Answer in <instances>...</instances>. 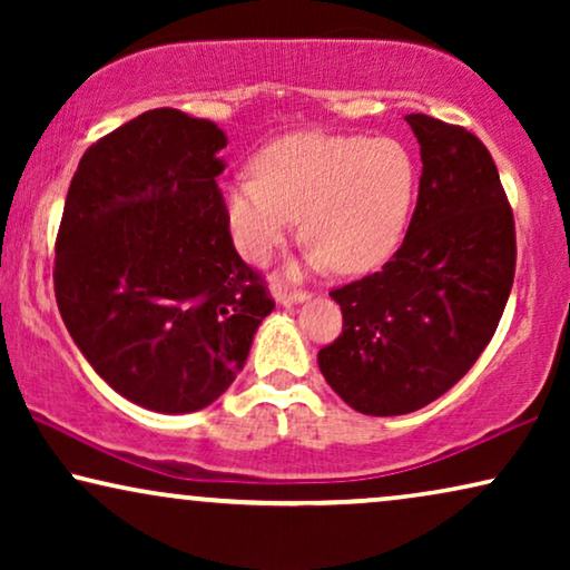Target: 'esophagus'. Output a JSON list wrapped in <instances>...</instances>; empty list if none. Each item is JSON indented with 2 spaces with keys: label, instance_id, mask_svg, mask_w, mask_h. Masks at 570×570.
Segmentation results:
<instances>
[{
  "label": "esophagus",
  "instance_id": "34e87169",
  "mask_svg": "<svg viewBox=\"0 0 570 570\" xmlns=\"http://www.w3.org/2000/svg\"><path fill=\"white\" fill-rule=\"evenodd\" d=\"M275 301L283 303V306H293V303H303L308 301V293L306 291H293V287H283V285H275Z\"/></svg>",
  "mask_w": 570,
  "mask_h": 570
}]
</instances>
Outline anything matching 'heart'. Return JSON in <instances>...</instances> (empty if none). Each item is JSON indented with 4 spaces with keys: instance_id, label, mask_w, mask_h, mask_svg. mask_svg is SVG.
<instances>
[{
    "instance_id": "obj_1",
    "label": "heart",
    "mask_w": 570,
    "mask_h": 570,
    "mask_svg": "<svg viewBox=\"0 0 570 570\" xmlns=\"http://www.w3.org/2000/svg\"><path fill=\"white\" fill-rule=\"evenodd\" d=\"M254 178L223 191L225 220L248 262H267L303 217L311 259L342 275L384 264L402 244L417 166L396 139L298 131L262 147Z\"/></svg>"
}]
</instances>
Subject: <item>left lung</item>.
I'll use <instances>...</instances> for the list:
<instances>
[{"label": "left lung", "instance_id": "obj_1", "mask_svg": "<svg viewBox=\"0 0 570 570\" xmlns=\"http://www.w3.org/2000/svg\"><path fill=\"white\" fill-rule=\"evenodd\" d=\"M423 158L407 236L381 272L330 293L342 334L318 350L326 384L363 415H404L446 394L501 322L517 228L501 176L472 131L404 116Z\"/></svg>", "mask_w": 570, "mask_h": 570}]
</instances>
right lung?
Masks as SVG:
<instances>
[{
    "label": "right lung",
    "instance_id": "obj_1",
    "mask_svg": "<svg viewBox=\"0 0 570 570\" xmlns=\"http://www.w3.org/2000/svg\"><path fill=\"white\" fill-rule=\"evenodd\" d=\"M223 129L153 108L85 150L57 233L53 293L100 379L153 412H197L244 368L275 301L225 220Z\"/></svg>",
    "mask_w": 570,
    "mask_h": 570
}]
</instances>
